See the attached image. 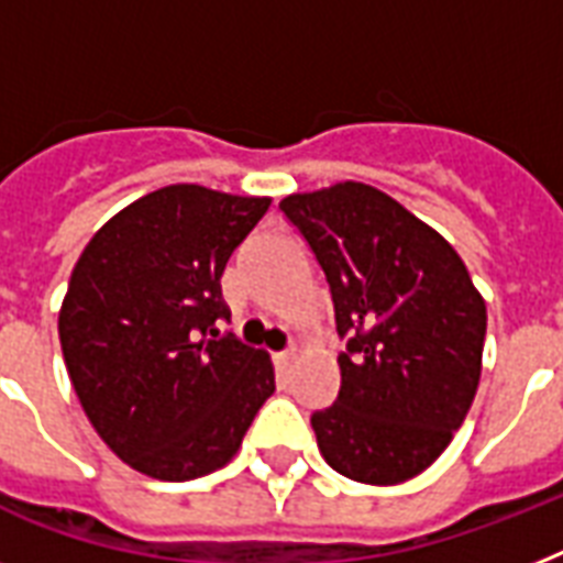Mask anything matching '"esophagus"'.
<instances>
[{"mask_svg": "<svg viewBox=\"0 0 563 563\" xmlns=\"http://www.w3.org/2000/svg\"><path fill=\"white\" fill-rule=\"evenodd\" d=\"M291 360H295V347H289V351L274 353V362H277V368H280V371H289Z\"/></svg>", "mask_w": 563, "mask_h": 563, "instance_id": "1", "label": "esophagus"}]
</instances>
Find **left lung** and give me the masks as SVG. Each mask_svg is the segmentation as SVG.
Here are the masks:
<instances>
[{
	"mask_svg": "<svg viewBox=\"0 0 563 563\" xmlns=\"http://www.w3.org/2000/svg\"><path fill=\"white\" fill-rule=\"evenodd\" d=\"M333 295L342 388L312 415L327 464L397 485L444 453L482 374L488 312L462 256L379 189L344 180L280 201Z\"/></svg>",
	"mask_w": 563,
	"mask_h": 563,
	"instance_id": "1",
	"label": "left lung"
}]
</instances>
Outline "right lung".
Returning a JSON list of instances; mask_svg holds the SVG:
<instances>
[{
	"label": "right lung",
	"instance_id": "right-lung-1",
	"mask_svg": "<svg viewBox=\"0 0 563 563\" xmlns=\"http://www.w3.org/2000/svg\"><path fill=\"white\" fill-rule=\"evenodd\" d=\"M268 203L172 184L117 212L75 263L57 316L66 371L101 441L152 479L224 467L274 394L268 353L216 330L224 265Z\"/></svg>",
	"mask_w": 563,
	"mask_h": 563
}]
</instances>
